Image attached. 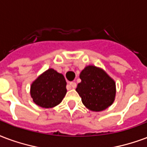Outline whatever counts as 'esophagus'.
<instances>
[{
	"instance_id": "34e87169",
	"label": "esophagus",
	"mask_w": 147,
	"mask_h": 147,
	"mask_svg": "<svg viewBox=\"0 0 147 147\" xmlns=\"http://www.w3.org/2000/svg\"><path fill=\"white\" fill-rule=\"evenodd\" d=\"M69 85H70L73 88V89H75V88H76V86H77V84L75 82H71L70 83H69Z\"/></svg>"
}]
</instances>
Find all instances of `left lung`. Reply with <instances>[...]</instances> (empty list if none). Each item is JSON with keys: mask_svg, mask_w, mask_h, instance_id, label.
Returning a JSON list of instances; mask_svg holds the SVG:
<instances>
[{"mask_svg": "<svg viewBox=\"0 0 147 147\" xmlns=\"http://www.w3.org/2000/svg\"><path fill=\"white\" fill-rule=\"evenodd\" d=\"M79 78L82 82L77 86L76 91L87 108L101 111L113 104L115 82L104 71L90 65L82 71Z\"/></svg>", "mask_w": 147, "mask_h": 147, "instance_id": "8db88e82", "label": "left lung"}]
</instances>
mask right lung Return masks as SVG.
I'll return each mask as SVG.
<instances>
[{
	"label": "right lung",
	"mask_w": 147,
	"mask_h": 147,
	"mask_svg": "<svg viewBox=\"0 0 147 147\" xmlns=\"http://www.w3.org/2000/svg\"><path fill=\"white\" fill-rule=\"evenodd\" d=\"M66 92L65 77L52 68L38 77L31 86V96L34 103L45 108L59 104Z\"/></svg>",
	"instance_id": "add662e5"
}]
</instances>
